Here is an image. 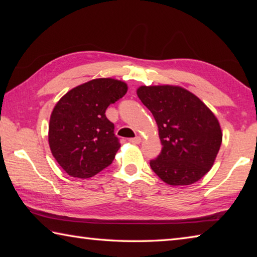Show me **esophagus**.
Segmentation results:
<instances>
[{
  "label": "esophagus",
  "mask_w": 257,
  "mask_h": 257,
  "mask_svg": "<svg viewBox=\"0 0 257 257\" xmlns=\"http://www.w3.org/2000/svg\"><path fill=\"white\" fill-rule=\"evenodd\" d=\"M130 143H133V144H141V143H142V138H141V137L130 138Z\"/></svg>",
  "instance_id": "34e87169"
}]
</instances>
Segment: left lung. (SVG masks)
Returning <instances> with one entry per match:
<instances>
[{
    "mask_svg": "<svg viewBox=\"0 0 257 257\" xmlns=\"http://www.w3.org/2000/svg\"><path fill=\"white\" fill-rule=\"evenodd\" d=\"M137 95L153 114L162 143L152 170L170 186L198 181L211 170L222 143L214 113L180 86H141Z\"/></svg>",
    "mask_w": 257,
    "mask_h": 257,
    "instance_id": "left-lung-1",
    "label": "left lung"
}]
</instances>
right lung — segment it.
<instances>
[{
    "label": "right lung",
    "instance_id": "add662e5",
    "mask_svg": "<svg viewBox=\"0 0 257 257\" xmlns=\"http://www.w3.org/2000/svg\"><path fill=\"white\" fill-rule=\"evenodd\" d=\"M127 90L124 81L97 78L70 89L55 104L49 144L52 155L69 176L87 179L112 163L120 143L105 111Z\"/></svg>",
    "mask_w": 257,
    "mask_h": 257
}]
</instances>
